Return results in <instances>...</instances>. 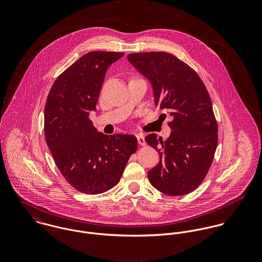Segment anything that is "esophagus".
Masks as SVG:
<instances>
[{"mask_svg":"<svg viewBox=\"0 0 262 262\" xmlns=\"http://www.w3.org/2000/svg\"><path fill=\"white\" fill-rule=\"evenodd\" d=\"M136 137H137V140H138L139 145H141V146H145V145H146V142H145V139H144V135H143V134H138V135H136Z\"/></svg>","mask_w":262,"mask_h":262,"instance_id":"1","label":"esophagus"}]
</instances>
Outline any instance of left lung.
<instances>
[{
  "label": "left lung",
  "mask_w": 262,
  "mask_h": 262,
  "mask_svg": "<svg viewBox=\"0 0 262 262\" xmlns=\"http://www.w3.org/2000/svg\"><path fill=\"white\" fill-rule=\"evenodd\" d=\"M127 58L149 80L155 106L172 118L166 140L155 133L145 137L159 153V162L148 171L150 184L165 194L185 195L204 181L217 148L210 95L198 74L170 53H131Z\"/></svg>",
  "instance_id": "8db88e82"
}]
</instances>
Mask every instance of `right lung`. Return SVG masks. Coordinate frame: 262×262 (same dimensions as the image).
Returning <instances> with one entry per match:
<instances>
[{
	"label": "right lung",
	"mask_w": 262,
	"mask_h": 262,
	"mask_svg": "<svg viewBox=\"0 0 262 262\" xmlns=\"http://www.w3.org/2000/svg\"><path fill=\"white\" fill-rule=\"evenodd\" d=\"M124 53L92 51L52 84L44 109V134L59 171L76 190L98 194L115 187L137 150L133 135H105L89 115L96 111L109 67Z\"/></svg>",
	"instance_id": "obj_1"
}]
</instances>
